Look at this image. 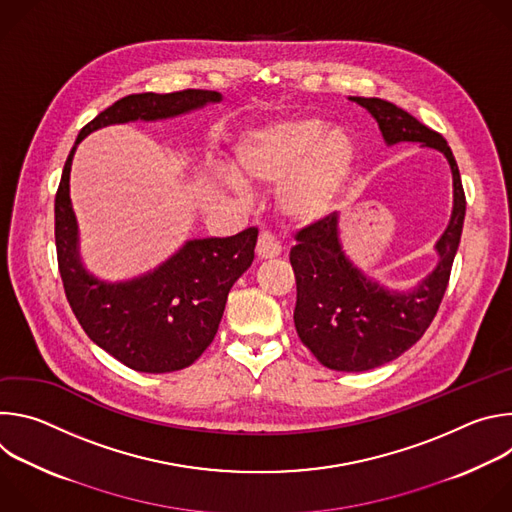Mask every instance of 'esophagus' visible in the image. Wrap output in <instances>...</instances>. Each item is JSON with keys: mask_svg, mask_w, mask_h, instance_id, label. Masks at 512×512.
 <instances>
[{"mask_svg": "<svg viewBox=\"0 0 512 512\" xmlns=\"http://www.w3.org/2000/svg\"><path fill=\"white\" fill-rule=\"evenodd\" d=\"M279 253H281L279 241L273 235H269V233H261L259 241H257V257L259 259H273Z\"/></svg>", "mask_w": 512, "mask_h": 512, "instance_id": "esophagus-1", "label": "esophagus"}]
</instances>
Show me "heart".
Returning a JSON list of instances; mask_svg holds the SVG:
<instances>
[{
  "label": "heart",
  "instance_id": "obj_1",
  "mask_svg": "<svg viewBox=\"0 0 512 512\" xmlns=\"http://www.w3.org/2000/svg\"><path fill=\"white\" fill-rule=\"evenodd\" d=\"M354 145L320 117H289L253 127L235 145L233 176L249 188H281L279 210L291 225L324 218L346 184Z\"/></svg>",
  "mask_w": 512,
  "mask_h": 512
}]
</instances>
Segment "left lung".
<instances>
[{
	"label": "left lung",
	"instance_id": "left-lung-1",
	"mask_svg": "<svg viewBox=\"0 0 512 512\" xmlns=\"http://www.w3.org/2000/svg\"><path fill=\"white\" fill-rule=\"evenodd\" d=\"M379 123L387 145L419 141L440 150L452 168L454 210L437 241L435 269L409 291H389L356 269L338 239V214L332 212L296 235L289 263L296 273L298 302L294 322L300 340L332 371L360 373L377 369L409 350L429 328L452 273L460 245L466 196L448 141L401 107L383 99L352 97Z\"/></svg>",
	"mask_w": 512,
	"mask_h": 512
}]
</instances>
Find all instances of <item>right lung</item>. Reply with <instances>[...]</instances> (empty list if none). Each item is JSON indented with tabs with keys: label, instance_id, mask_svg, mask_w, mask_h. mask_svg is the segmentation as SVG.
I'll use <instances>...</instances> for the list:
<instances>
[{
	"label": "right lung",
	"instance_id": "obj_1",
	"mask_svg": "<svg viewBox=\"0 0 512 512\" xmlns=\"http://www.w3.org/2000/svg\"><path fill=\"white\" fill-rule=\"evenodd\" d=\"M221 99L216 91L186 89L115 101L81 129L56 190L54 237L66 300L87 336L139 373L186 369L210 346L233 283L253 263L259 231L249 227L233 237L194 239L150 273L121 283L101 281L79 257V227L68 192L72 156L83 137L101 127L168 119Z\"/></svg>",
	"mask_w": 512,
	"mask_h": 512
}]
</instances>
